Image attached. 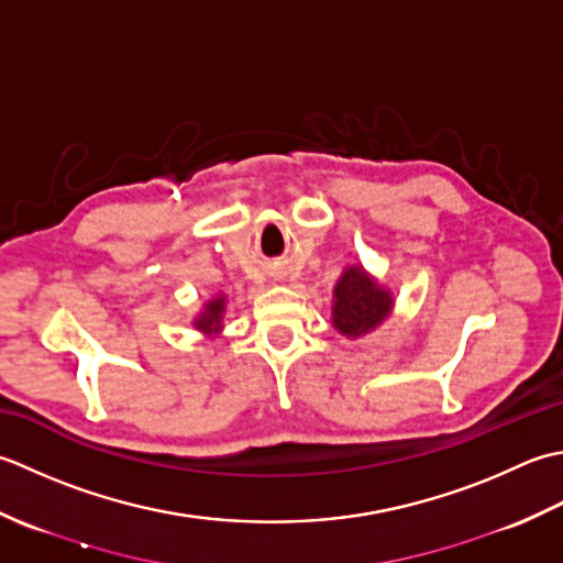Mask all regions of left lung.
<instances>
[{"mask_svg":"<svg viewBox=\"0 0 563 563\" xmlns=\"http://www.w3.org/2000/svg\"><path fill=\"white\" fill-rule=\"evenodd\" d=\"M391 311V296L366 277L362 267H350L335 286V306H332V325L342 335L357 338L376 328Z\"/></svg>","mask_w":563,"mask_h":563,"instance_id":"obj_1","label":"left lung"}]
</instances>
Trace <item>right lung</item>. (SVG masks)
<instances>
[{
    "label": "right lung",
    "instance_id": "1",
    "mask_svg": "<svg viewBox=\"0 0 563 563\" xmlns=\"http://www.w3.org/2000/svg\"><path fill=\"white\" fill-rule=\"evenodd\" d=\"M223 298H213L211 303H206V311L199 316L197 328L203 332H213L221 328V316H223Z\"/></svg>",
    "mask_w": 563,
    "mask_h": 563
}]
</instances>
